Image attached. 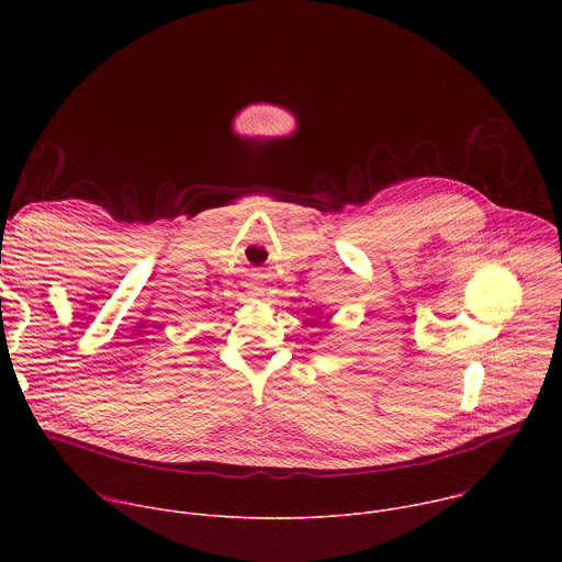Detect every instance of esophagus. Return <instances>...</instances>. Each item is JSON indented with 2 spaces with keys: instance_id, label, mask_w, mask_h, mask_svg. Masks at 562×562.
Instances as JSON below:
<instances>
[{
  "instance_id": "1",
  "label": "esophagus",
  "mask_w": 562,
  "mask_h": 562,
  "mask_svg": "<svg viewBox=\"0 0 562 562\" xmlns=\"http://www.w3.org/2000/svg\"><path fill=\"white\" fill-rule=\"evenodd\" d=\"M249 293H251V295H260V289H258V286H251Z\"/></svg>"
}]
</instances>
